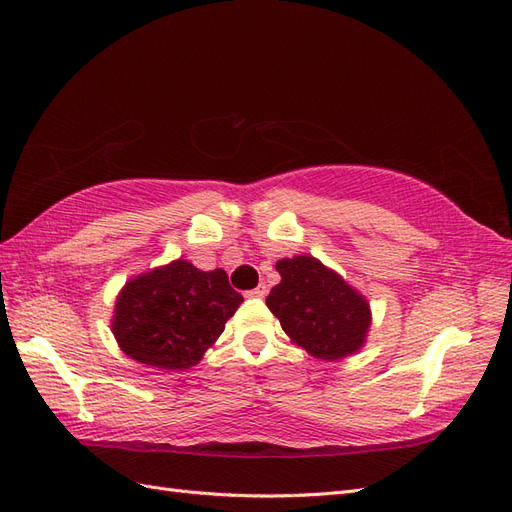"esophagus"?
<instances>
[{
  "mask_svg": "<svg viewBox=\"0 0 512 512\" xmlns=\"http://www.w3.org/2000/svg\"><path fill=\"white\" fill-rule=\"evenodd\" d=\"M245 297H250V299H265V297H267V286L260 284V286H256L254 290H247Z\"/></svg>",
  "mask_w": 512,
  "mask_h": 512,
  "instance_id": "34e87169",
  "label": "esophagus"
}]
</instances>
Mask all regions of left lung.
I'll list each match as a JSON object with an SVG mask.
<instances>
[{
  "label": "left lung",
  "mask_w": 512,
  "mask_h": 512,
  "mask_svg": "<svg viewBox=\"0 0 512 512\" xmlns=\"http://www.w3.org/2000/svg\"><path fill=\"white\" fill-rule=\"evenodd\" d=\"M275 269L282 282L267 305L292 344L320 361L346 359L365 346L371 309L342 275L309 254L277 260Z\"/></svg>",
  "instance_id": "left-lung-1"
}]
</instances>
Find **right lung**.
I'll return each instance as SVG.
<instances>
[{
    "label": "right lung",
    "instance_id": "obj_1",
    "mask_svg": "<svg viewBox=\"0 0 512 512\" xmlns=\"http://www.w3.org/2000/svg\"><path fill=\"white\" fill-rule=\"evenodd\" d=\"M241 301L224 269L200 271L177 258L126 282L117 294L111 329L130 359L183 371L218 342Z\"/></svg>",
    "mask_w": 512,
    "mask_h": 512
}]
</instances>
